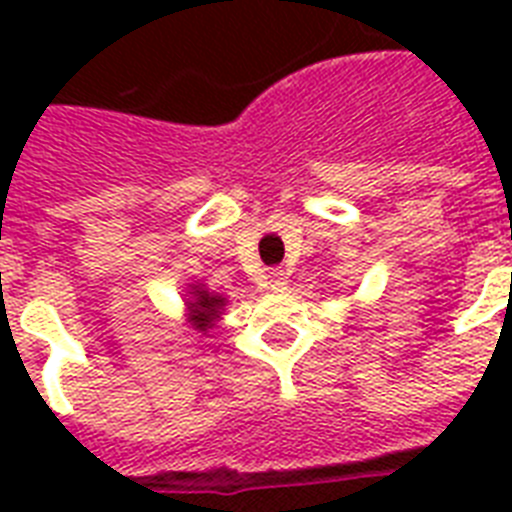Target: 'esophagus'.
Masks as SVG:
<instances>
[{
  "instance_id": "obj_1",
  "label": "esophagus",
  "mask_w": 512,
  "mask_h": 512,
  "mask_svg": "<svg viewBox=\"0 0 512 512\" xmlns=\"http://www.w3.org/2000/svg\"><path fill=\"white\" fill-rule=\"evenodd\" d=\"M268 284H271V289H276V292L287 289V273L276 268V271L268 273Z\"/></svg>"
}]
</instances>
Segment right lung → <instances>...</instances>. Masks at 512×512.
<instances>
[{
	"label": "right lung",
	"mask_w": 512,
	"mask_h": 512,
	"mask_svg": "<svg viewBox=\"0 0 512 512\" xmlns=\"http://www.w3.org/2000/svg\"><path fill=\"white\" fill-rule=\"evenodd\" d=\"M225 305H228V297L220 292H209L207 284H201V281H193L185 289V321L199 335L209 337V332L217 327V321L223 316Z\"/></svg>",
	"instance_id": "obj_1"
}]
</instances>
